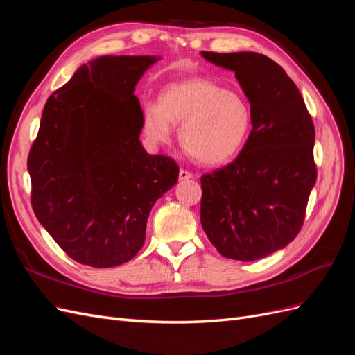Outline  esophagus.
<instances>
[{
	"mask_svg": "<svg viewBox=\"0 0 355 355\" xmlns=\"http://www.w3.org/2000/svg\"><path fill=\"white\" fill-rule=\"evenodd\" d=\"M192 178H194V175H192L191 171H188L185 168H180L179 170V180H189Z\"/></svg>",
	"mask_w": 355,
	"mask_h": 355,
	"instance_id": "obj_1",
	"label": "esophagus"
}]
</instances>
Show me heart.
I'll return each instance as SVG.
<instances>
[{
    "instance_id": "obj_1",
    "label": "heart",
    "mask_w": 355,
    "mask_h": 355,
    "mask_svg": "<svg viewBox=\"0 0 355 355\" xmlns=\"http://www.w3.org/2000/svg\"><path fill=\"white\" fill-rule=\"evenodd\" d=\"M144 132L149 142H170L179 127L185 151L206 166H219L239 154L252 128V110L243 96L225 90L207 78L171 83L161 90L158 105L144 111Z\"/></svg>"
}]
</instances>
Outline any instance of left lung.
<instances>
[{
    "mask_svg": "<svg viewBox=\"0 0 355 355\" xmlns=\"http://www.w3.org/2000/svg\"><path fill=\"white\" fill-rule=\"evenodd\" d=\"M235 73L250 102L252 132L232 163L201 176V225L228 259L252 262L282 250L302 228L315 185V130L296 84L254 51H201Z\"/></svg>",
    "mask_w": 355,
    "mask_h": 355,
    "instance_id": "1",
    "label": "left lung"
}]
</instances>
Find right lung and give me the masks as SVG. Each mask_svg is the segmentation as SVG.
Returning <instances> with one entry per match:
<instances>
[{"instance_id": "right-lung-1", "label": "right lung", "mask_w": 355, "mask_h": 355, "mask_svg": "<svg viewBox=\"0 0 355 355\" xmlns=\"http://www.w3.org/2000/svg\"><path fill=\"white\" fill-rule=\"evenodd\" d=\"M159 56H101L53 93L28 157L38 222L73 261L125 263L142 249L149 211L179 167L149 155L135 87Z\"/></svg>"}]
</instances>
